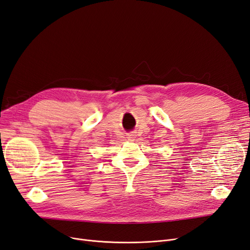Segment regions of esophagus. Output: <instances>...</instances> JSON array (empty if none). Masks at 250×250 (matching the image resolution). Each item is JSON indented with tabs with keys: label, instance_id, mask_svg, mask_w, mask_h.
Instances as JSON below:
<instances>
[{
	"label": "esophagus",
	"instance_id": "1",
	"mask_svg": "<svg viewBox=\"0 0 250 250\" xmlns=\"http://www.w3.org/2000/svg\"><path fill=\"white\" fill-rule=\"evenodd\" d=\"M126 138H127V139H128V140H131V141H133V140L135 139V135H134L133 133H132V134H128Z\"/></svg>",
	"mask_w": 250,
	"mask_h": 250
}]
</instances>
